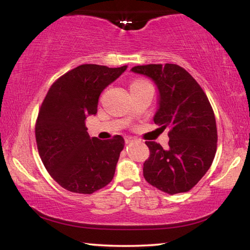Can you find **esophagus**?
Wrapping results in <instances>:
<instances>
[{
	"instance_id": "obj_1",
	"label": "esophagus",
	"mask_w": 250,
	"mask_h": 250,
	"mask_svg": "<svg viewBox=\"0 0 250 250\" xmlns=\"http://www.w3.org/2000/svg\"><path fill=\"white\" fill-rule=\"evenodd\" d=\"M125 141L126 145H129V143H132L134 141V138H132V137H125Z\"/></svg>"
}]
</instances>
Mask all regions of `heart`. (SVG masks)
Returning a JSON list of instances; mask_svg holds the SVG:
<instances>
[{
	"label": "heart",
	"instance_id": "b5f03b06",
	"mask_svg": "<svg viewBox=\"0 0 250 250\" xmlns=\"http://www.w3.org/2000/svg\"><path fill=\"white\" fill-rule=\"evenodd\" d=\"M141 83V82H135V83Z\"/></svg>",
	"mask_w": 250,
	"mask_h": 250
}]
</instances>
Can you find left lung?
<instances>
[{
    "mask_svg": "<svg viewBox=\"0 0 250 250\" xmlns=\"http://www.w3.org/2000/svg\"><path fill=\"white\" fill-rule=\"evenodd\" d=\"M131 71L153 80L159 91L153 117L168 129V147L146 141L150 158L143 164L146 182L167 194L188 192L208 171L217 147L214 111L200 84L175 64L135 66Z\"/></svg>",
    "mask_w": 250,
    "mask_h": 250,
    "instance_id": "obj_1",
    "label": "left lung"
}]
</instances>
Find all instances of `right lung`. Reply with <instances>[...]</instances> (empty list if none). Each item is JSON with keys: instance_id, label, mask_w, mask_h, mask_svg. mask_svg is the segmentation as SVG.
<instances>
[{"instance_id": "right-lung-1", "label": "right lung", "mask_w": 250, "mask_h": 250, "mask_svg": "<svg viewBox=\"0 0 250 250\" xmlns=\"http://www.w3.org/2000/svg\"><path fill=\"white\" fill-rule=\"evenodd\" d=\"M126 67H76L52 84L41 105L35 126L37 149L50 176L67 191L91 194L113 179L124 138H90L84 120L96 115L101 92Z\"/></svg>"}]
</instances>
